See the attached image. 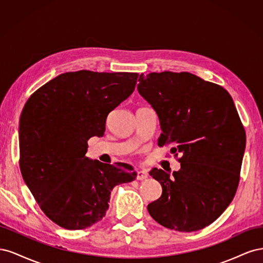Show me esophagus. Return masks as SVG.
Segmentation results:
<instances>
[{
	"instance_id": "esophagus-1",
	"label": "esophagus",
	"mask_w": 263,
	"mask_h": 263,
	"mask_svg": "<svg viewBox=\"0 0 263 263\" xmlns=\"http://www.w3.org/2000/svg\"><path fill=\"white\" fill-rule=\"evenodd\" d=\"M148 178V172L146 170H139L137 171V180H146Z\"/></svg>"
}]
</instances>
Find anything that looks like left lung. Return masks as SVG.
I'll return each instance as SVG.
<instances>
[{
	"instance_id": "1",
	"label": "left lung",
	"mask_w": 263,
	"mask_h": 263,
	"mask_svg": "<svg viewBox=\"0 0 263 263\" xmlns=\"http://www.w3.org/2000/svg\"><path fill=\"white\" fill-rule=\"evenodd\" d=\"M137 89L159 117L158 145H172L181 169L172 176L154 168L162 186L147 210L157 222L182 233L216 220L239 183L246 133L229 93L189 72L140 74Z\"/></svg>"
}]
</instances>
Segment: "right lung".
<instances>
[{"instance_id": "obj_1", "label": "right lung", "mask_w": 263, "mask_h": 263, "mask_svg": "<svg viewBox=\"0 0 263 263\" xmlns=\"http://www.w3.org/2000/svg\"><path fill=\"white\" fill-rule=\"evenodd\" d=\"M138 73H62L31 94L20 119L24 182L46 216L62 228L84 229L108 210L114 186L137 177L129 164L85 156L87 140L102 137L106 117L134 92Z\"/></svg>"}]
</instances>
